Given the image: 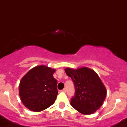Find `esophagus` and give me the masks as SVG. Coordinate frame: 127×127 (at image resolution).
I'll list each match as a JSON object with an SVG mask.
<instances>
[{
    "mask_svg": "<svg viewBox=\"0 0 127 127\" xmlns=\"http://www.w3.org/2000/svg\"><path fill=\"white\" fill-rule=\"evenodd\" d=\"M66 91H67V90H66V88H64V89H63L62 91H61V92H66Z\"/></svg>",
    "mask_w": 127,
    "mask_h": 127,
    "instance_id": "1",
    "label": "esophagus"
}]
</instances>
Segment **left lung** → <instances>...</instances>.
Instances as JSON below:
<instances>
[{
    "mask_svg": "<svg viewBox=\"0 0 127 127\" xmlns=\"http://www.w3.org/2000/svg\"><path fill=\"white\" fill-rule=\"evenodd\" d=\"M64 70L73 82L75 89V95L71 100V106L83 115H91L99 109L107 92L97 74L85 67Z\"/></svg>",
    "mask_w": 127,
    "mask_h": 127,
    "instance_id": "obj_1",
    "label": "left lung"
}]
</instances>
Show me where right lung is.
I'll use <instances>...</instances> for the list:
<instances>
[{
  "instance_id": "right-lung-1",
  "label": "right lung",
  "mask_w": 127,
  "mask_h": 127,
  "mask_svg": "<svg viewBox=\"0 0 127 127\" xmlns=\"http://www.w3.org/2000/svg\"><path fill=\"white\" fill-rule=\"evenodd\" d=\"M55 69L44 65L31 69L20 81L21 102L33 111H41L53 104L58 91V81L53 76Z\"/></svg>"
}]
</instances>
